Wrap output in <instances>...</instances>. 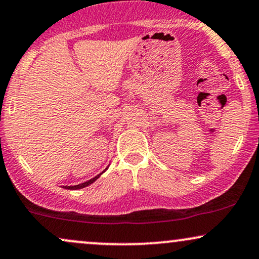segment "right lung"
Wrapping results in <instances>:
<instances>
[{"label":"right lung","mask_w":259,"mask_h":259,"mask_svg":"<svg viewBox=\"0 0 259 259\" xmlns=\"http://www.w3.org/2000/svg\"><path fill=\"white\" fill-rule=\"evenodd\" d=\"M102 172H104V171H102ZM102 172H101V174H102ZM101 174H99V175L95 176L94 179H90L89 181H87V182L80 183V185H77V186H64V188H65V189H72V191H74V189H80V188H84V187H88L89 185H92L93 182H95V181L98 180L100 176H101Z\"/></svg>","instance_id":"1"}]
</instances>
